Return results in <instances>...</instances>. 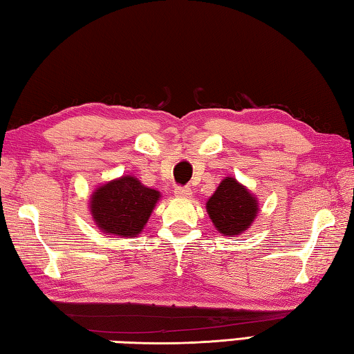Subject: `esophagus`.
<instances>
[{"instance_id":"obj_1","label":"esophagus","mask_w":354,"mask_h":354,"mask_svg":"<svg viewBox=\"0 0 354 354\" xmlns=\"http://www.w3.org/2000/svg\"><path fill=\"white\" fill-rule=\"evenodd\" d=\"M174 194H176L177 197H182V199H188V197H191V189L189 188H185V187H177L176 189H174Z\"/></svg>"}]
</instances>
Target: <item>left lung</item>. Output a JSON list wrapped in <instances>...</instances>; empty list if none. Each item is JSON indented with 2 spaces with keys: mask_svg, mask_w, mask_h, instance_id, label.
<instances>
[{
  "mask_svg": "<svg viewBox=\"0 0 354 354\" xmlns=\"http://www.w3.org/2000/svg\"><path fill=\"white\" fill-rule=\"evenodd\" d=\"M257 197L234 177H225L207 202V213L224 236L243 234L258 214Z\"/></svg>",
  "mask_w": 354,
  "mask_h": 354,
  "instance_id": "left-lung-1",
  "label": "left lung"
}]
</instances>
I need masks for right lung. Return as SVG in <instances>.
Here are the masks:
<instances>
[{"label":"right lung","mask_w":354,"mask_h":354,"mask_svg":"<svg viewBox=\"0 0 354 354\" xmlns=\"http://www.w3.org/2000/svg\"><path fill=\"white\" fill-rule=\"evenodd\" d=\"M161 194L133 176H122L95 189L90 213L99 230L121 238H135L151 218Z\"/></svg>","instance_id":"obj_1"}]
</instances>
